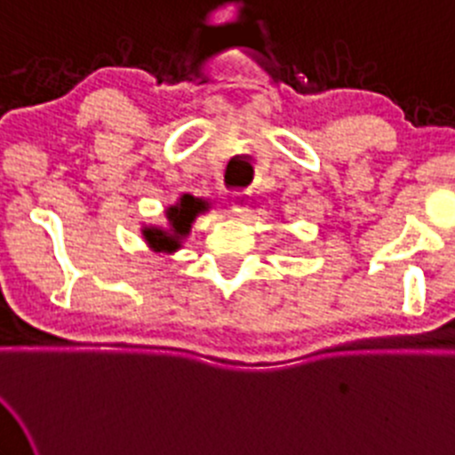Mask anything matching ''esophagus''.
<instances>
[{"label":"esophagus","instance_id":"34e87169","mask_svg":"<svg viewBox=\"0 0 455 455\" xmlns=\"http://www.w3.org/2000/svg\"><path fill=\"white\" fill-rule=\"evenodd\" d=\"M251 209V191H233L231 211L235 215H246Z\"/></svg>","mask_w":455,"mask_h":455}]
</instances>
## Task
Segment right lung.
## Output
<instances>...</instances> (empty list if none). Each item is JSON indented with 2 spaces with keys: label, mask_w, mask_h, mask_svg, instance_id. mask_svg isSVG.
Masks as SVG:
<instances>
[{
  "label": "right lung",
  "mask_w": 455,
  "mask_h": 455,
  "mask_svg": "<svg viewBox=\"0 0 455 455\" xmlns=\"http://www.w3.org/2000/svg\"><path fill=\"white\" fill-rule=\"evenodd\" d=\"M206 209H209V202L194 198L189 194L180 196V200L167 209L169 228L145 227L142 228V237H145V242L154 253H176L180 249L182 240L189 235L194 220L200 213H204Z\"/></svg>",
  "instance_id": "right-lung-1"
}]
</instances>
